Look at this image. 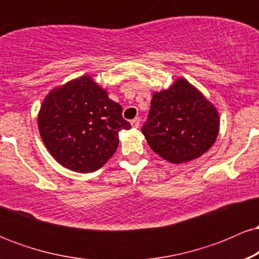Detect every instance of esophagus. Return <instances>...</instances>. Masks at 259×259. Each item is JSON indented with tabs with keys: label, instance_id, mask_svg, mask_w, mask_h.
Wrapping results in <instances>:
<instances>
[{
	"label": "esophagus",
	"instance_id": "1",
	"mask_svg": "<svg viewBox=\"0 0 259 259\" xmlns=\"http://www.w3.org/2000/svg\"><path fill=\"white\" fill-rule=\"evenodd\" d=\"M130 124H132V126L134 127V129H138V127L140 126V119L139 118H135V119H133L132 121H130Z\"/></svg>",
	"mask_w": 259,
	"mask_h": 259
}]
</instances>
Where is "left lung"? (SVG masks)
Masks as SVG:
<instances>
[{
	"mask_svg": "<svg viewBox=\"0 0 259 259\" xmlns=\"http://www.w3.org/2000/svg\"><path fill=\"white\" fill-rule=\"evenodd\" d=\"M218 109L191 82L177 78L167 90L152 95L142 134L160 158L180 164L197 159L219 134Z\"/></svg>",
	"mask_w": 259,
	"mask_h": 259,
	"instance_id": "8db88e82",
	"label": "left lung"
}]
</instances>
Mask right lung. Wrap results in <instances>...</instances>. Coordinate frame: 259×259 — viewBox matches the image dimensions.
Listing matches in <instances>:
<instances>
[{
    "instance_id": "obj_1",
    "label": "right lung",
    "mask_w": 259,
    "mask_h": 259,
    "mask_svg": "<svg viewBox=\"0 0 259 259\" xmlns=\"http://www.w3.org/2000/svg\"><path fill=\"white\" fill-rule=\"evenodd\" d=\"M121 106L91 75L69 80L46 95L37 114L40 136L61 165L76 173H92L108 162L130 124Z\"/></svg>"
}]
</instances>
